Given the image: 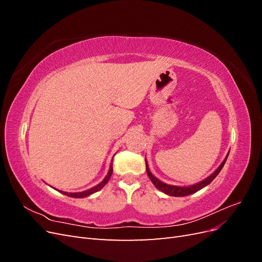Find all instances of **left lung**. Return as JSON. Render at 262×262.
<instances>
[{"mask_svg": "<svg viewBox=\"0 0 262 262\" xmlns=\"http://www.w3.org/2000/svg\"><path fill=\"white\" fill-rule=\"evenodd\" d=\"M228 156V155H227ZM227 156L225 160L223 161V163H222L219 168L214 171L211 176H209L207 179L202 180L201 182H198V184L193 185V186H189V187H178V186H171V185H167V184H164V182H162L161 180H158L157 178H155L152 173H150L148 167H147V164H146V172H147V176L149 177V179L152 180V182L154 184V186L158 189L161 190V191H163L164 193L166 194H169V195H172V196H186V195H189V194H192L196 191H199V190H201L202 188H204L205 186H208L209 184H211L212 180L215 178L219 172L221 171V169L223 168V166L227 160Z\"/></svg>", "mask_w": 262, "mask_h": 262, "instance_id": "obj_1", "label": "left lung"}]
</instances>
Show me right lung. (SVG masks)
<instances>
[{
	"label": "right lung",
	"instance_id": "right-lung-1",
	"mask_svg": "<svg viewBox=\"0 0 262 262\" xmlns=\"http://www.w3.org/2000/svg\"><path fill=\"white\" fill-rule=\"evenodd\" d=\"M112 173H113V163H112V165H110V169H109V171H108V173H107V176L105 177V179L102 180L100 184H98L97 186H95V187H93V188H91V189H89V190H86V191H82V192H73V193H70V192H64V191H60V192H62L63 194H66V195H68V196H71V198H85V196H87V195H90V194H93V193H95V192H97L98 190H100L102 187H104L107 182H108V180L110 179V177H112Z\"/></svg>",
	"mask_w": 262,
	"mask_h": 262
}]
</instances>
